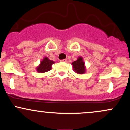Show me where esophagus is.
<instances>
[{"mask_svg":"<svg viewBox=\"0 0 130 130\" xmlns=\"http://www.w3.org/2000/svg\"><path fill=\"white\" fill-rule=\"evenodd\" d=\"M67 59H63V60H60L61 62H67Z\"/></svg>","mask_w":130,"mask_h":130,"instance_id":"1","label":"esophagus"}]
</instances>
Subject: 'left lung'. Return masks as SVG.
Listing matches in <instances>:
<instances>
[{
  "instance_id": "8db88e82",
  "label": "left lung",
  "mask_w": 130,
  "mask_h": 130,
  "mask_svg": "<svg viewBox=\"0 0 130 130\" xmlns=\"http://www.w3.org/2000/svg\"><path fill=\"white\" fill-rule=\"evenodd\" d=\"M73 71L77 74H84L86 72L85 63L83 60V57H79L77 60L74 61L72 63Z\"/></svg>"
}]
</instances>
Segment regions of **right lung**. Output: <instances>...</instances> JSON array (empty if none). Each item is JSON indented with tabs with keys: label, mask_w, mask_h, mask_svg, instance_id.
<instances>
[{
	"label": "right lung",
	"mask_w": 130,
	"mask_h": 130,
	"mask_svg": "<svg viewBox=\"0 0 130 130\" xmlns=\"http://www.w3.org/2000/svg\"><path fill=\"white\" fill-rule=\"evenodd\" d=\"M55 63L53 60H51L48 59V57H45L41 63L38 67H37V71L38 73H45L50 71L52 68V65Z\"/></svg>",
	"instance_id": "1"
}]
</instances>
